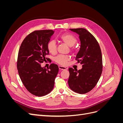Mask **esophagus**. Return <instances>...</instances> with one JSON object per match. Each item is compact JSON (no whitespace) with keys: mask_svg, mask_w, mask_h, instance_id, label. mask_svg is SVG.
Segmentation results:
<instances>
[{"mask_svg":"<svg viewBox=\"0 0 123 123\" xmlns=\"http://www.w3.org/2000/svg\"><path fill=\"white\" fill-rule=\"evenodd\" d=\"M58 68H59V69L62 70H65L67 69V68L66 67H63V66H59Z\"/></svg>","mask_w":123,"mask_h":123,"instance_id":"esophagus-1","label":"esophagus"}]
</instances>
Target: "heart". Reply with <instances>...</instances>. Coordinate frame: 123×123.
<instances>
[{
	"instance_id": "1",
	"label": "heart",
	"mask_w": 123,
	"mask_h": 123,
	"mask_svg": "<svg viewBox=\"0 0 123 123\" xmlns=\"http://www.w3.org/2000/svg\"><path fill=\"white\" fill-rule=\"evenodd\" d=\"M59 39L62 42L65 43L69 46H73L76 43L77 39L73 34L71 33H66L59 36ZM47 48L48 51L52 54H55L57 52V45L53 40H51L48 42L47 44ZM72 48L71 50H73ZM70 59V56L68 55H58L54 58V61L57 64L65 66L67 64Z\"/></svg>"
}]
</instances>
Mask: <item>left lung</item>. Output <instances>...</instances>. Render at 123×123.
<instances>
[{
  "label": "left lung",
  "mask_w": 123,
  "mask_h": 123,
  "mask_svg": "<svg viewBox=\"0 0 123 123\" xmlns=\"http://www.w3.org/2000/svg\"><path fill=\"white\" fill-rule=\"evenodd\" d=\"M79 35L80 48L76 55L77 63L80 62V70L69 68L68 85L75 92L85 94L90 91L97 84L103 70L102 52L99 44L92 34L84 28L70 29Z\"/></svg>",
  "instance_id": "1"
}]
</instances>
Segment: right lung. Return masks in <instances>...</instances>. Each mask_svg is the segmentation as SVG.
Segmentation results:
<instances>
[{
    "mask_svg": "<svg viewBox=\"0 0 123 123\" xmlns=\"http://www.w3.org/2000/svg\"><path fill=\"white\" fill-rule=\"evenodd\" d=\"M54 31L36 30L30 33L22 42L18 51L17 68L22 83L27 90L37 96L48 94L53 90L58 72L57 65L42 68L40 64L49 58L47 44Z\"/></svg>",
    "mask_w": 123,
    "mask_h": 123,
    "instance_id": "add662e5",
    "label": "right lung"
}]
</instances>
